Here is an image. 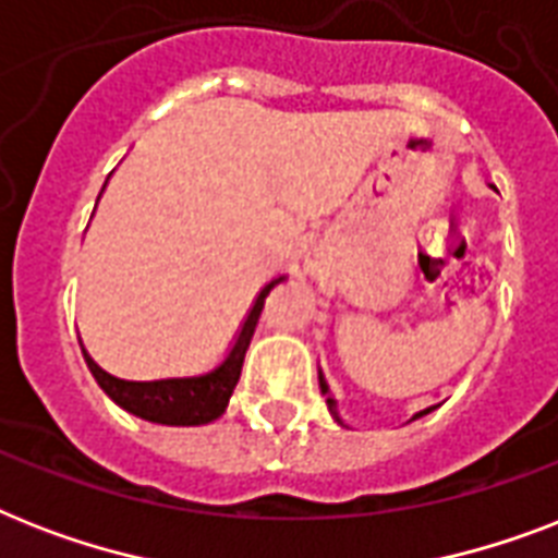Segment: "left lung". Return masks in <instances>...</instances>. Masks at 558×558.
Listing matches in <instances>:
<instances>
[{
	"label": "left lung",
	"mask_w": 558,
	"mask_h": 558,
	"mask_svg": "<svg viewBox=\"0 0 558 558\" xmlns=\"http://www.w3.org/2000/svg\"><path fill=\"white\" fill-rule=\"evenodd\" d=\"M318 388H322V397L327 399V408H330L332 420H336V423H339V425H344V420H341V414H339V402H336V397H332V393H330V385H327V379H324L322 371H318ZM434 408H440V405H428V408H423V411H416V414L411 416L408 423H414V420H420V416L432 414Z\"/></svg>",
	"instance_id": "left-lung-1"
}]
</instances>
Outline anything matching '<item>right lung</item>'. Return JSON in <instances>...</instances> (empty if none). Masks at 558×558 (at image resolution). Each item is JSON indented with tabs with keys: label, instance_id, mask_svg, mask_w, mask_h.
Here are the masks:
<instances>
[{
	"label": "right lung",
	"instance_id": "1",
	"mask_svg": "<svg viewBox=\"0 0 558 558\" xmlns=\"http://www.w3.org/2000/svg\"><path fill=\"white\" fill-rule=\"evenodd\" d=\"M283 280H287V275H278V278H271L269 283H263V289L257 292L252 306H248V313H245L243 324H240V330H236L234 341L228 344L226 356L219 359L210 371L193 373V376H161V379H121V376H112L109 371H104V367L89 356V350L83 348L81 341L86 367L92 371V376H95V381L100 385V390H104L118 408H124L130 414L142 416L147 423H214L217 416L226 414L228 399L234 393L240 371H243L245 350H248L254 330H257L266 295H269L278 283H283Z\"/></svg>",
	"mask_w": 558,
	"mask_h": 558
}]
</instances>
